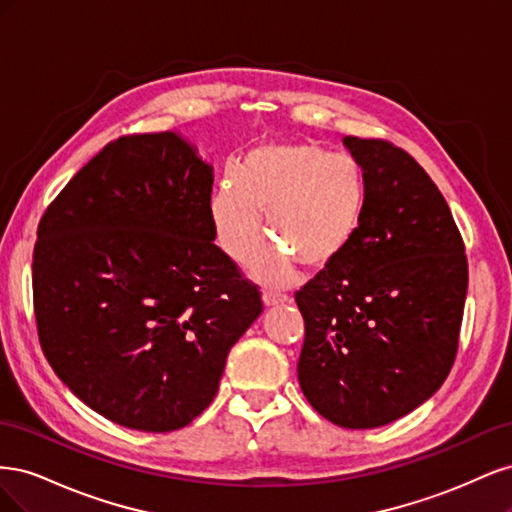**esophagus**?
<instances>
[{"mask_svg":"<svg viewBox=\"0 0 512 512\" xmlns=\"http://www.w3.org/2000/svg\"><path fill=\"white\" fill-rule=\"evenodd\" d=\"M286 301H288V294H284V292H277L273 288L262 290V303H265V307H275V305H282Z\"/></svg>","mask_w":512,"mask_h":512,"instance_id":"esophagus-1","label":"esophagus"}]
</instances>
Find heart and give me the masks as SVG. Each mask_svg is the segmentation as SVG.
Listing matches in <instances>:
<instances>
[{
  "instance_id": "1",
  "label": "heart",
  "mask_w": 512,
  "mask_h": 512,
  "mask_svg": "<svg viewBox=\"0 0 512 512\" xmlns=\"http://www.w3.org/2000/svg\"><path fill=\"white\" fill-rule=\"evenodd\" d=\"M367 200L363 168L312 143L271 141L250 149L211 196L222 250L245 260L260 239L262 213L273 237L252 260L262 282L288 284L297 262L322 271L342 258L361 228Z\"/></svg>"
}]
</instances>
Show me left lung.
Segmentation results:
<instances>
[{"label":"left lung","mask_w":512,"mask_h":512,"mask_svg":"<svg viewBox=\"0 0 512 512\" xmlns=\"http://www.w3.org/2000/svg\"><path fill=\"white\" fill-rule=\"evenodd\" d=\"M363 168L365 213L348 252L297 294L299 384L346 429H374L436 393L453 367L468 258L436 183L404 149L344 136Z\"/></svg>","instance_id":"8db88e82"}]
</instances>
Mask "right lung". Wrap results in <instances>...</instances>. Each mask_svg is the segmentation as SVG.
Here are the masks:
<instances>
[{"mask_svg": "<svg viewBox=\"0 0 512 512\" xmlns=\"http://www.w3.org/2000/svg\"><path fill=\"white\" fill-rule=\"evenodd\" d=\"M213 166L177 132L108 143L42 215L34 312L53 371L121 427L190 425L262 312L215 245Z\"/></svg>", "mask_w": 512, "mask_h": 512, "instance_id": "right-lung-1", "label": "right lung"}]
</instances>
